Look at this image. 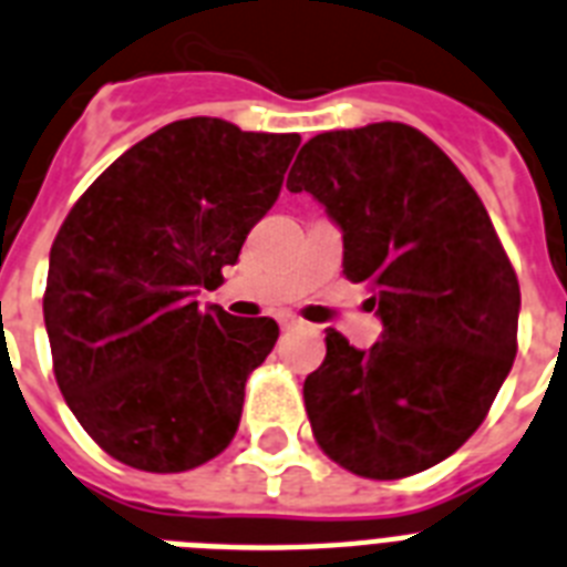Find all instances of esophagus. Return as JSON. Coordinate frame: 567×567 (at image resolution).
I'll list each match as a JSON object with an SVG mask.
<instances>
[{
  "instance_id": "esophagus-1",
  "label": "esophagus",
  "mask_w": 567,
  "mask_h": 567,
  "mask_svg": "<svg viewBox=\"0 0 567 567\" xmlns=\"http://www.w3.org/2000/svg\"><path fill=\"white\" fill-rule=\"evenodd\" d=\"M279 326H282L285 331H291V329H299V326H302V320L293 315H279Z\"/></svg>"
}]
</instances>
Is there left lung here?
I'll return each mask as SVG.
<instances>
[{"label":"left lung","instance_id":"8db88e82","mask_svg":"<svg viewBox=\"0 0 567 567\" xmlns=\"http://www.w3.org/2000/svg\"><path fill=\"white\" fill-rule=\"evenodd\" d=\"M291 192L343 233V274L370 282L381 340L326 331L306 379L320 449L372 481L436 466L466 443L513 370L522 291L486 206L425 133L402 122L308 140Z\"/></svg>","mask_w":567,"mask_h":567}]
</instances>
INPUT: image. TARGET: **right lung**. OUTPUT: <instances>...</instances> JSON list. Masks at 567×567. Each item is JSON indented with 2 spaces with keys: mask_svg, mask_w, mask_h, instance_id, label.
<instances>
[{
  "mask_svg": "<svg viewBox=\"0 0 567 567\" xmlns=\"http://www.w3.org/2000/svg\"><path fill=\"white\" fill-rule=\"evenodd\" d=\"M297 133L172 122L124 151L63 220L43 317L54 379L124 466L172 475L233 443L279 326L197 306L279 197Z\"/></svg>",
  "mask_w": 567,
  "mask_h": 567,
  "instance_id": "obj_1",
  "label": "right lung"
}]
</instances>
